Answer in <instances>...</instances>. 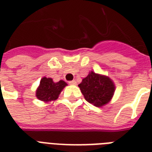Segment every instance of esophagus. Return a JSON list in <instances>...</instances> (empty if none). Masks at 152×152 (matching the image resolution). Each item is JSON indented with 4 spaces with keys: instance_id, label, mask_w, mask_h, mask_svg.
Instances as JSON below:
<instances>
[{
    "instance_id": "esophagus-1",
    "label": "esophagus",
    "mask_w": 152,
    "mask_h": 152,
    "mask_svg": "<svg viewBox=\"0 0 152 152\" xmlns=\"http://www.w3.org/2000/svg\"><path fill=\"white\" fill-rule=\"evenodd\" d=\"M69 84H71V85H76V80H72V81H69Z\"/></svg>"
}]
</instances>
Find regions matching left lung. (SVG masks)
I'll use <instances>...</instances> for the list:
<instances>
[{
  "mask_svg": "<svg viewBox=\"0 0 152 152\" xmlns=\"http://www.w3.org/2000/svg\"><path fill=\"white\" fill-rule=\"evenodd\" d=\"M78 86L85 99L97 107L108 103L115 91V85L111 79L93 71L90 72Z\"/></svg>",
  "mask_w": 152,
  "mask_h": 152,
  "instance_id": "8db88e82",
  "label": "left lung"
}]
</instances>
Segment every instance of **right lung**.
<instances>
[{
    "mask_svg": "<svg viewBox=\"0 0 152 152\" xmlns=\"http://www.w3.org/2000/svg\"><path fill=\"white\" fill-rule=\"evenodd\" d=\"M67 86V83L63 80L54 83L51 78L43 77L40 81L39 88L36 90V97L43 102H50L56 100L60 93Z\"/></svg>",
    "mask_w": 152,
    "mask_h": 152,
    "instance_id": "1",
    "label": "right lung"
}]
</instances>
